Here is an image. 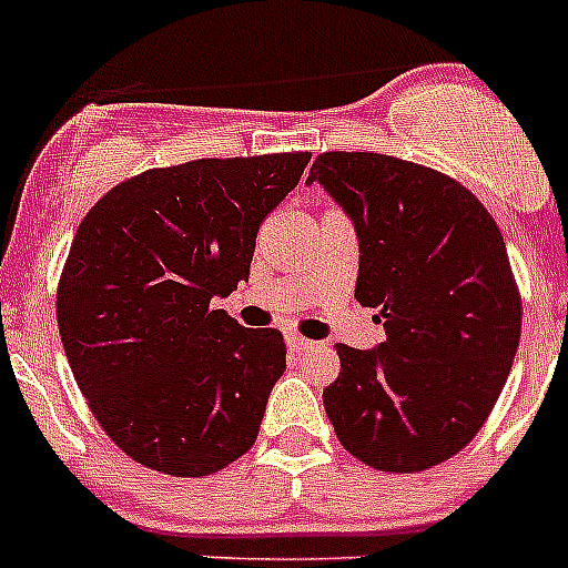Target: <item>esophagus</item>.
Returning <instances> with one entry per match:
<instances>
[{"instance_id":"34e87169","label":"esophagus","mask_w":568,"mask_h":568,"mask_svg":"<svg viewBox=\"0 0 568 568\" xmlns=\"http://www.w3.org/2000/svg\"><path fill=\"white\" fill-rule=\"evenodd\" d=\"M285 342H288V347L294 349V353H305V349H314L316 342H311V338L300 336V333H288L285 336Z\"/></svg>"}]
</instances>
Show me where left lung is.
<instances>
[{
    "instance_id": "left-lung-1",
    "label": "left lung",
    "mask_w": 568,
    "mask_h": 568,
    "mask_svg": "<svg viewBox=\"0 0 568 568\" xmlns=\"http://www.w3.org/2000/svg\"><path fill=\"white\" fill-rule=\"evenodd\" d=\"M308 182L356 224V300L386 331L375 349L336 344L322 400L338 443L386 474L452 459L499 400L521 338L499 226L452 176L384 153H320Z\"/></svg>"
}]
</instances>
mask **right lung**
Segmentation results:
<instances>
[{"label": "right lung", "instance_id": "add662e5", "mask_svg": "<svg viewBox=\"0 0 568 568\" xmlns=\"http://www.w3.org/2000/svg\"><path fill=\"white\" fill-rule=\"evenodd\" d=\"M308 162L294 151L153 168L111 187L78 226L58 331L92 415L145 468L219 474L257 439L285 342L212 300L248 280L260 224Z\"/></svg>", "mask_w": 568, "mask_h": 568}]
</instances>
